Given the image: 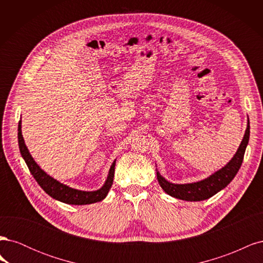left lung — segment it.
<instances>
[{"mask_svg":"<svg viewBox=\"0 0 263 263\" xmlns=\"http://www.w3.org/2000/svg\"><path fill=\"white\" fill-rule=\"evenodd\" d=\"M249 136L250 125L248 118L247 129L243 135L241 144L239 145V148L237 149V153L234 155L232 160H230L225 166H222L220 170L213 173L212 176L204 180L194 183H186V184H176V183L166 181L161 176L160 172L157 170V179L159 184H160V186L166 194L171 195L172 197L180 198V200L183 201L198 202L208 200V198L218 193L222 189H225L229 183L233 181L237 172L239 171L243 160L247 145H248L249 142Z\"/></svg>","mask_w":263,"mask_h":263,"instance_id":"obj_1","label":"left lung"}]
</instances>
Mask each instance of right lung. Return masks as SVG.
Returning a JSON list of instances; mask_svg holds the SVG:
<instances>
[{"instance_id": "1", "label": "right lung", "mask_w": 263, "mask_h": 263, "mask_svg": "<svg viewBox=\"0 0 263 263\" xmlns=\"http://www.w3.org/2000/svg\"><path fill=\"white\" fill-rule=\"evenodd\" d=\"M18 147L21 155L24 160H25L30 173L33 174V177L37 181V183L45 191V192L50 195L52 198L57 201H60L66 204L71 205H86V204H92L97 203L100 201H103L106 197L108 191L113 184V179H114V172H115V163L116 160L112 163L108 171V176L103 186L97 191H81L72 189L63 183H60L55 179L51 178L49 174H47L44 170H42L41 166H39L34 158L31 157L29 151L25 145V141H24L23 135H22V121L18 123Z\"/></svg>"}]
</instances>
